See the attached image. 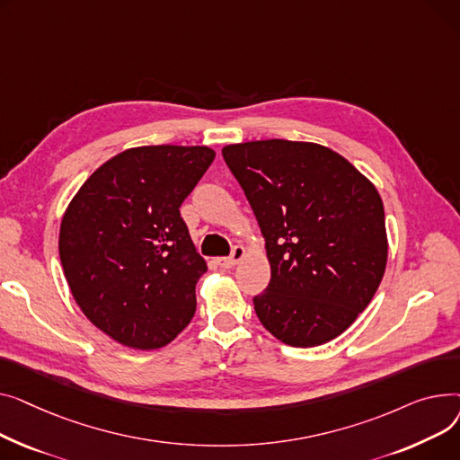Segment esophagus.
<instances>
[{
    "label": "esophagus",
    "mask_w": 460,
    "mask_h": 460,
    "mask_svg": "<svg viewBox=\"0 0 460 460\" xmlns=\"http://www.w3.org/2000/svg\"><path fill=\"white\" fill-rule=\"evenodd\" d=\"M243 256H245V249L243 247H239V245H235L234 249H232V254L230 256H226V258H219V265L221 267H225V269H230V267H234Z\"/></svg>",
    "instance_id": "esophagus-1"
}]
</instances>
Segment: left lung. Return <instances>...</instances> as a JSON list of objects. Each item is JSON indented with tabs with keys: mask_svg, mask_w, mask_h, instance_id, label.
Masks as SVG:
<instances>
[{
	"mask_svg": "<svg viewBox=\"0 0 460 460\" xmlns=\"http://www.w3.org/2000/svg\"><path fill=\"white\" fill-rule=\"evenodd\" d=\"M260 225L271 280L254 296L261 325L291 347L327 343L379 288L388 256L385 208L345 157L314 143L223 148Z\"/></svg>",
	"mask_w": 460,
	"mask_h": 460,
	"instance_id": "obj_1",
	"label": "left lung"
}]
</instances>
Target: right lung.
Returning a JSON list of instances; mask_svg holds the SVG:
<instances>
[{
	"mask_svg": "<svg viewBox=\"0 0 460 460\" xmlns=\"http://www.w3.org/2000/svg\"><path fill=\"white\" fill-rule=\"evenodd\" d=\"M208 146H141L103 164L70 202L59 256L75 303L122 345L157 349L193 319L206 261L180 215Z\"/></svg>",
	"mask_w": 460,
	"mask_h": 460,
	"instance_id": "obj_1",
	"label": "right lung"
}]
</instances>
